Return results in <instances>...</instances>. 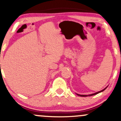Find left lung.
Instances as JSON below:
<instances>
[{
	"label": "left lung",
	"instance_id": "1",
	"mask_svg": "<svg viewBox=\"0 0 121 121\" xmlns=\"http://www.w3.org/2000/svg\"><path fill=\"white\" fill-rule=\"evenodd\" d=\"M108 87H106V88H105L104 90H101V91H99V92H96V93H95V94H91V95H90L89 96H93V95H96V94H99V93H100V92H103V91H104L106 89V88H107ZM78 95H79V96H83V97H86V96H87V95H78V94H77Z\"/></svg>",
	"mask_w": 121,
	"mask_h": 121
}]
</instances>
